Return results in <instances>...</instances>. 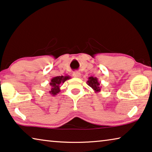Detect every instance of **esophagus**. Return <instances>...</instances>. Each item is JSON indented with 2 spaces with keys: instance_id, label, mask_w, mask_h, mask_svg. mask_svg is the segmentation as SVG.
Instances as JSON below:
<instances>
[{
  "instance_id": "esophagus-1",
  "label": "esophagus",
  "mask_w": 152,
  "mask_h": 152,
  "mask_svg": "<svg viewBox=\"0 0 152 152\" xmlns=\"http://www.w3.org/2000/svg\"><path fill=\"white\" fill-rule=\"evenodd\" d=\"M73 76L74 77H75V78H80L81 74L78 72H74L73 73Z\"/></svg>"
}]
</instances>
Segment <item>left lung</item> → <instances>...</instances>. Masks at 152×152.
I'll return each mask as SVG.
<instances>
[{
  "instance_id": "obj_1",
  "label": "left lung",
  "mask_w": 152,
  "mask_h": 152,
  "mask_svg": "<svg viewBox=\"0 0 152 152\" xmlns=\"http://www.w3.org/2000/svg\"><path fill=\"white\" fill-rule=\"evenodd\" d=\"M87 85L91 86V88L93 89V91H95V93H99L101 91V85L100 83L98 81V78L96 77L91 76L88 78V81L86 82Z\"/></svg>"
}]
</instances>
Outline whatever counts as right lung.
I'll return each mask as SVG.
<instances>
[{
  "label": "right lung",
  "mask_w": 152,
  "mask_h": 152,
  "mask_svg": "<svg viewBox=\"0 0 152 152\" xmlns=\"http://www.w3.org/2000/svg\"><path fill=\"white\" fill-rule=\"evenodd\" d=\"M69 76H55L50 80V83L49 85L50 86V90L49 91V93L52 96L57 95L60 92L59 85L61 83H64L65 81L70 79Z\"/></svg>",
  "instance_id": "right-lung-1"
}]
</instances>
